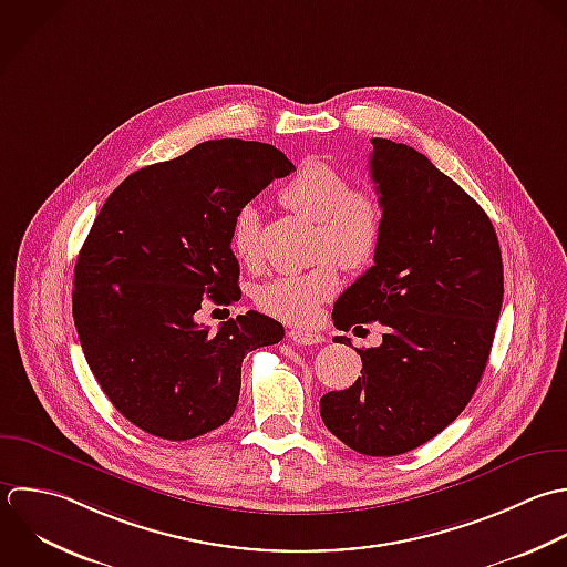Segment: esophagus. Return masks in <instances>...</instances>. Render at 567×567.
Returning a JSON list of instances; mask_svg holds the SVG:
<instances>
[{
  "label": "esophagus",
  "mask_w": 567,
  "mask_h": 567,
  "mask_svg": "<svg viewBox=\"0 0 567 567\" xmlns=\"http://www.w3.org/2000/svg\"><path fill=\"white\" fill-rule=\"evenodd\" d=\"M289 340L296 342V344H302V347H309V344H320L324 338L316 331H309V329H289Z\"/></svg>",
  "instance_id": "obj_1"
}]
</instances>
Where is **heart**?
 Returning a JSON list of instances; mask_svg holds the SVG:
<instances>
[{
	"label": "heart",
	"mask_w": 567,
	"mask_h": 567,
	"mask_svg": "<svg viewBox=\"0 0 567 567\" xmlns=\"http://www.w3.org/2000/svg\"><path fill=\"white\" fill-rule=\"evenodd\" d=\"M280 200L300 216L318 223L316 258L302 274L269 280L256 293L258 307L285 322L309 324L320 307L340 289V267L367 269L380 254L386 218L380 198L369 189H351V181L324 161H307L280 189ZM231 249L245 265L262 258L260 218L254 205L238 209L231 225Z\"/></svg>",
	"instance_id": "obj_1"
}]
</instances>
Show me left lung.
Instances as JSON below:
<instances>
[{
    "label": "left lung",
    "mask_w": 567,
    "mask_h": 567,
    "mask_svg": "<svg viewBox=\"0 0 567 567\" xmlns=\"http://www.w3.org/2000/svg\"><path fill=\"white\" fill-rule=\"evenodd\" d=\"M371 143L384 240L375 265L338 298L333 324L380 322L386 333L380 347L355 349L362 378L327 393L320 415L349 449L393 457L442 433L475 395L502 313L504 265L488 214L453 178L404 143Z\"/></svg>",
    "instance_id": "8db88e82"
}]
</instances>
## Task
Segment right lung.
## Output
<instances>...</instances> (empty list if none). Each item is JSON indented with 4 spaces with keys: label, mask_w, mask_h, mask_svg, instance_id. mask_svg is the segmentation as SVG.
<instances>
[{
    "label": "right lung",
    "mask_w": 567,
    "mask_h": 567,
    "mask_svg": "<svg viewBox=\"0 0 567 567\" xmlns=\"http://www.w3.org/2000/svg\"><path fill=\"white\" fill-rule=\"evenodd\" d=\"M293 163L274 145L205 141L130 174L103 203L74 265L72 318L90 371L141 431L185 442L236 411L243 358L282 340L258 311L212 333L203 298H240L231 225Z\"/></svg>",
    "instance_id": "1"
}]
</instances>
